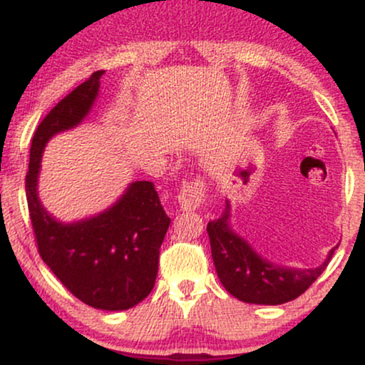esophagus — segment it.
I'll return each mask as SVG.
<instances>
[{"instance_id":"obj_1","label":"esophagus","mask_w":365,"mask_h":365,"mask_svg":"<svg viewBox=\"0 0 365 365\" xmlns=\"http://www.w3.org/2000/svg\"><path fill=\"white\" fill-rule=\"evenodd\" d=\"M177 200L183 211H194V209L202 206V202L206 200L202 178H194L190 182L183 183L177 195Z\"/></svg>"}]
</instances>
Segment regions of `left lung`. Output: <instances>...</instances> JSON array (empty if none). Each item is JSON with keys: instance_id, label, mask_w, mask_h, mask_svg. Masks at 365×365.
<instances>
[{"instance_id": "8db88e82", "label": "left lung", "mask_w": 365, "mask_h": 365, "mask_svg": "<svg viewBox=\"0 0 365 365\" xmlns=\"http://www.w3.org/2000/svg\"><path fill=\"white\" fill-rule=\"evenodd\" d=\"M232 206L226 200V209L215 221L207 223L211 254L217 278L226 292L247 304L279 305L295 300L319 278L333 257L336 247L329 250L324 262L317 267H287L264 259L252 245L233 232L230 225Z\"/></svg>"}]
</instances>
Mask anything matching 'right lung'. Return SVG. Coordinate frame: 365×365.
<instances>
[{
	"instance_id": "obj_1",
	"label": "right lung",
	"mask_w": 365,
	"mask_h": 365,
	"mask_svg": "<svg viewBox=\"0 0 365 365\" xmlns=\"http://www.w3.org/2000/svg\"><path fill=\"white\" fill-rule=\"evenodd\" d=\"M103 70L63 98L37 127L31 145L25 192L41 257L70 292L101 311H127L154 288L159 249L170 217L153 182L130 183L99 215L61 223L37 195L43 150L51 137L81 125L99 94Z\"/></svg>"
}]
</instances>
